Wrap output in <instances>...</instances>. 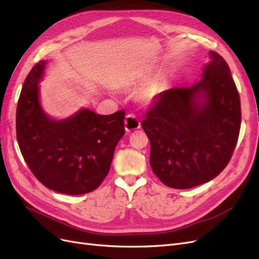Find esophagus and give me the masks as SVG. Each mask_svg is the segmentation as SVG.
I'll list each match as a JSON object with an SVG mask.
<instances>
[{"instance_id": "1", "label": "esophagus", "mask_w": 259, "mask_h": 259, "mask_svg": "<svg viewBox=\"0 0 259 259\" xmlns=\"http://www.w3.org/2000/svg\"><path fill=\"white\" fill-rule=\"evenodd\" d=\"M124 125H125V131H126L127 133L140 128L139 120L133 114L126 115V117H125V121H124Z\"/></svg>"}]
</instances>
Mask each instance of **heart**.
Listing matches in <instances>:
<instances>
[{"label":"heart","instance_id":"1","mask_svg":"<svg viewBox=\"0 0 259 259\" xmlns=\"http://www.w3.org/2000/svg\"><path fill=\"white\" fill-rule=\"evenodd\" d=\"M136 77H128V79L124 82V88L130 89L133 85L136 83ZM162 92V85L160 81H153L149 84L147 88L143 91L142 95H140V99L146 105H150L153 101L160 96Z\"/></svg>","mask_w":259,"mask_h":259}]
</instances>
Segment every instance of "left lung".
Segmentation results:
<instances>
[{
  "label": "left lung",
  "instance_id": "obj_1",
  "mask_svg": "<svg viewBox=\"0 0 259 259\" xmlns=\"http://www.w3.org/2000/svg\"><path fill=\"white\" fill-rule=\"evenodd\" d=\"M240 124V96L230 69L210 51L200 81L162 92L142 122L153 173L175 189L209 182L228 164Z\"/></svg>",
  "mask_w": 259,
  "mask_h": 259
}]
</instances>
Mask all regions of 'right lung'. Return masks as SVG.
I'll use <instances>...</instances> for the list:
<instances>
[{"instance_id": "obj_1", "label": "right lung", "mask_w": 259, "mask_h": 259, "mask_svg": "<svg viewBox=\"0 0 259 259\" xmlns=\"http://www.w3.org/2000/svg\"><path fill=\"white\" fill-rule=\"evenodd\" d=\"M48 60L31 70L16 112L17 142L29 168L49 189L65 194L95 190L109 173L114 149L124 136L123 110L101 115L81 108L55 119L41 104L40 83Z\"/></svg>"}]
</instances>
